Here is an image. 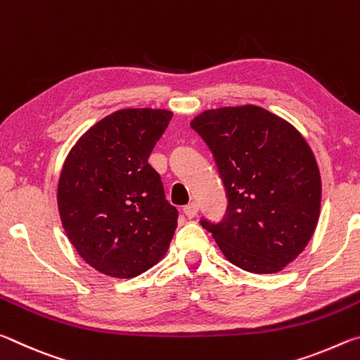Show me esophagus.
<instances>
[{"label":"esophagus","instance_id":"obj_1","mask_svg":"<svg viewBox=\"0 0 360 360\" xmlns=\"http://www.w3.org/2000/svg\"><path fill=\"white\" fill-rule=\"evenodd\" d=\"M182 211H184V214L188 219H192V217H195V216L198 214V205L195 203V202H191V203L184 206V210H182Z\"/></svg>","mask_w":360,"mask_h":360}]
</instances>
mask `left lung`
Returning <instances> with one entry per match:
<instances>
[{
	"instance_id": "8db88e82",
	"label": "left lung",
	"mask_w": 360,
	"mask_h": 360,
	"mask_svg": "<svg viewBox=\"0 0 360 360\" xmlns=\"http://www.w3.org/2000/svg\"><path fill=\"white\" fill-rule=\"evenodd\" d=\"M191 125L210 146L229 197L224 221L202 225L241 270L281 271L319 221L321 174L307 139L255 105L206 109Z\"/></svg>"
}]
</instances>
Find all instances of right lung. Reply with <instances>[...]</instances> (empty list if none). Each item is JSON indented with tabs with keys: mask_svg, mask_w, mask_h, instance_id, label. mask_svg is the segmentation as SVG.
I'll return each instance as SVG.
<instances>
[{
	"mask_svg": "<svg viewBox=\"0 0 360 360\" xmlns=\"http://www.w3.org/2000/svg\"><path fill=\"white\" fill-rule=\"evenodd\" d=\"M172 117L168 109H119L90 127L65 158L60 219L77 254L103 275L135 278L168 251L178 210L148 158Z\"/></svg>",
	"mask_w": 360,
	"mask_h": 360,
	"instance_id": "right-lung-1",
	"label": "right lung"
}]
</instances>
